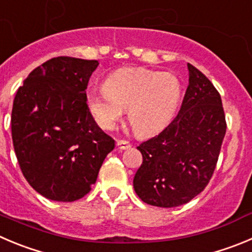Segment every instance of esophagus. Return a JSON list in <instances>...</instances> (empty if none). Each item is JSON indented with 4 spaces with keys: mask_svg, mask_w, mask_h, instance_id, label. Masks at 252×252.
Here are the masks:
<instances>
[{
    "mask_svg": "<svg viewBox=\"0 0 252 252\" xmlns=\"http://www.w3.org/2000/svg\"><path fill=\"white\" fill-rule=\"evenodd\" d=\"M117 147H118V149H121V150H126V149H128V148H130V143H129L128 140L118 139L117 140Z\"/></svg>",
    "mask_w": 252,
    "mask_h": 252,
    "instance_id": "34e87169",
    "label": "esophagus"
}]
</instances>
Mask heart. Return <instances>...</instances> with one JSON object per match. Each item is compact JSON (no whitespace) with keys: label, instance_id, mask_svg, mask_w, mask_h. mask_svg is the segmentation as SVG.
<instances>
[{"label":"heart","instance_id":"heart-1","mask_svg":"<svg viewBox=\"0 0 252 252\" xmlns=\"http://www.w3.org/2000/svg\"><path fill=\"white\" fill-rule=\"evenodd\" d=\"M180 98L182 86L173 73L130 67L108 76L102 91L88 92L87 104L100 128H114L128 109L133 130L148 135L169 123Z\"/></svg>","mask_w":252,"mask_h":252}]
</instances>
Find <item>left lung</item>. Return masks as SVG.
<instances>
[{
	"mask_svg": "<svg viewBox=\"0 0 252 252\" xmlns=\"http://www.w3.org/2000/svg\"><path fill=\"white\" fill-rule=\"evenodd\" d=\"M188 69L189 86L178 115L137 147L143 163L134 190L153 206L175 208L200 194L213 176L226 133L219 92L194 65L188 63Z\"/></svg>",
	"mask_w": 252,
	"mask_h": 252,
	"instance_id": "left-lung-1",
	"label": "left lung"
}]
</instances>
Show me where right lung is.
I'll return each instance as SVG.
<instances>
[{
  "label": "right lung",
  "mask_w": 252,
  "mask_h": 252,
  "mask_svg": "<svg viewBox=\"0 0 252 252\" xmlns=\"http://www.w3.org/2000/svg\"><path fill=\"white\" fill-rule=\"evenodd\" d=\"M98 61L56 57L34 68L13 100L11 129L28 184L49 200H78L97 180L114 139L89 112L86 89Z\"/></svg>",
  "instance_id": "right-lung-1"
}]
</instances>
